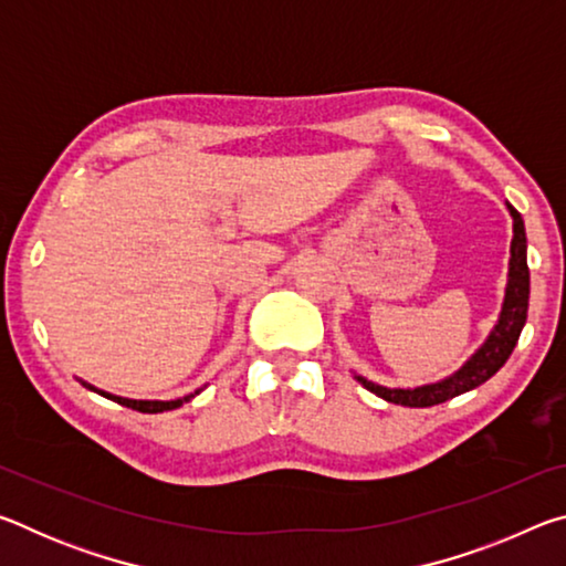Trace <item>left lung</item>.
<instances>
[{
  "label": "left lung",
  "mask_w": 566,
  "mask_h": 566,
  "mask_svg": "<svg viewBox=\"0 0 566 566\" xmlns=\"http://www.w3.org/2000/svg\"><path fill=\"white\" fill-rule=\"evenodd\" d=\"M510 214L514 219V237H512V256H510V280H506L504 304L500 322L494 324V329L486 342L479 347L472 357H469L462 367H459L452 377L434 385L415 387V389H389L375 385V381L354 375L364 389H369L371 395L391 401V405L401 407H434L442 405L447 399H454L464 391L484 385L486 379L494 377L496 371L504 367V361L510 359V354L516 347L522 327L526 322V310H530V266H526V234H524V219L516 212L512 205H506Z\"/></svg>",
  "instance_id": "left-lung-1"
}]
</instances>
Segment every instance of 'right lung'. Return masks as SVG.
<instances>
[{
    "label": "right lung",
    "mask_w": 566,
    "mask_h": 566,
    "mask_svg": "<svg viewBox=\"0 0 566 566\" xmlns=\"http://www.w3.org/2000/svg\"><path fill=\"white\" fill-rule=\"evenodd\" d=\"M84 387H90V385H84ZM90 389H94V387H90ZM94 391H99V389H94ZM99 395L107 397V399H114V401H117V405H122V407L145 411V415H159V411H169V409L181 407V405H185V401H189L191 397L199 395V391H195V395L181 397V399H171V401H157V399H155V401H151V399H124V397L107 395V391H99Z\"/></svg>",
    "instance_id": "1"
}]
</instances>
